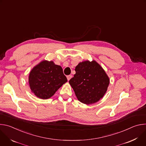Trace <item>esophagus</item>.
<instances>
[{"mask_svg":"<svg viewBox=\"0 0 146 146\" xmlns=\"http://www.w3.org/2000/svg\"><path fill=\"white\" fill-rule=\"evenodd\" d=\"M66 77H67L68 80V81H69V80H70V79L72 77V75H68V76H66Z\"/></svg>","mask_w":146,"mask_h":146,"instance_id":"1","label":"esophagus"}]
</instances>
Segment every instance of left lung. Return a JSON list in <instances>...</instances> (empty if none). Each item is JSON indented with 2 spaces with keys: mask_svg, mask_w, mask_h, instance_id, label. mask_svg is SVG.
Listing matches in <instances>:
<instances>
[{
  "mask_svg": "<svg viewBox=\"0 0 146 146\" xmlns=\"http://www.w3.org/2000/svg\"><path fill=\"white\" fill-rule=\"evenodd\" d=\"M76 74L69 82L78 100L86 105L95 103L106 94L110 79L95 60L83 61L76 66Z\"/></svg>",
  "mask_w": 146,
  "mask_h": 146,
  "instance_id": "1",
  "label": "left lung"
}]
</instances>
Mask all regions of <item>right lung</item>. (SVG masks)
Instances as JSON below:
<instances>
[{"label":"right lung","instance_id":"obj_1","mask_svg":"<svg viewBox=\"0 0 146 146\" xmlns=\"http://www.w3.org/2000/svg\"><path fill=\"white\" fill-rule=\"evenodd\" d=\"M67 81L62 67L47 60L35 66L28 78L31 92L41 99L50 98Z\"/></svg>","mask_w":146,"mask_h":146}]
</instances>
